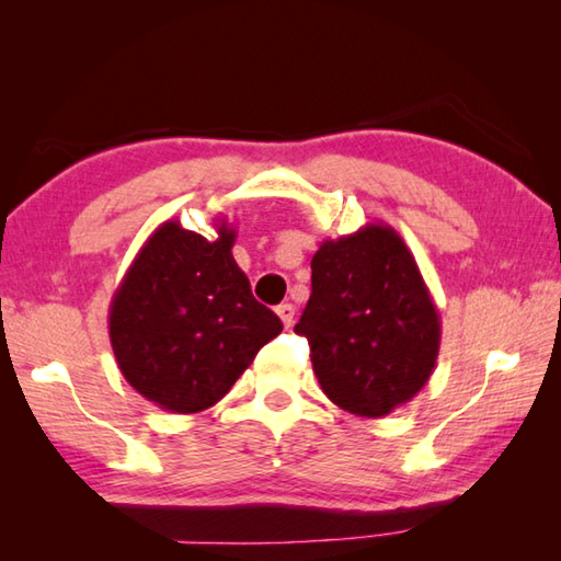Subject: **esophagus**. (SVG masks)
Instances as JSON below:
<instances>
[{
  "label": "esophagus",
  "mask_w": 561,
  "mask_h": 561,
  "mask_svg": "<svg viewBox=\"0 0 561 561\" xmlns=\"http://www.w3.org/2000/svg\"><path fill=\"white\" fill-rule=\"evenodd\" d=\"M277 317L282 319L284 327H291L294 324V307H291V304H279Z\"/></svg>",
  "instance_id": "1"
}]
</instances>
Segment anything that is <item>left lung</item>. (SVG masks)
Wrapping results in <instances>:
<instances>
[{
  "label": "left lung",
  "mask_w": 561,
  "mask_h": 561,
  "mask_svg": "<svg viewBox=\"0 0 561 561\" xmlns=\"http://www.w3.org/2000/svg\"><path fill=\"white\" fill-rule=\"evenodd\" d=\"M294 331L309 341L321 391L360 417L411 401L440 348V317L413 252L383 222L319 244Z\"/></svg>",
  "instance_id": "obj_1"
}]
</instances>
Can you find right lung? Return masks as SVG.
Instances as JSON below:
<instances>
[{"label":"right lung","instance_id":"add662e5","mask_svg":"<svg viewBox=\"0 0 561 561\" xmlns=\"http://www.w3.org/2000/svg\"><path fill=\"white\" fill-rule=\"evenodd\" d=\"M215 240L168 220L148 237L108 309L113 356L136 391L170 413H201L230 391L282 321L237 267V232Z\"/></svg>","mask_w":561,"mask_h":561}]
</instances>
